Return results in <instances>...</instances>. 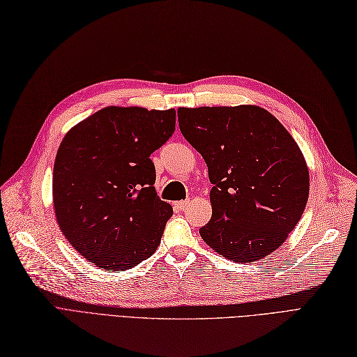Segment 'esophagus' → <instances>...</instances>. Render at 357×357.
<instances>
[{
    "instance_id": "1",
    "label": "esophagus",
    "mask_w": 357,
    "mask_h": 357,
    "mask_svg": "<svg viewBox=\"0 0 357 357\" xmlns=\"http://www.w3.org/2000/svg\"><path fill=\"white\" fill-rule=\"evenodd\" d=\"M190 200H179V202H175L174 203V206H175V209H178V211H185L188 206H190Z\"/></svg>"
}]
</instances>
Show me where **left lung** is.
<instances>
[{
	"label": "left lung",
	"instance_id": "8db88e82",
	"mask_svg": "<svg viewBox=\"0 0 357 357\" xmlns=\"http://www.w3.org/2000/svg\"><path fill=\"white\" fill-rule=\"evenodd\" d=\"M178 120L213 183L212 218L200 228L206 245L234 262L279 249L310 191L305 158L291 133L257 105L179 108Z\"/></svg>",
	"mask_w": 357,
	"mask_h": 357
}]
</instances>
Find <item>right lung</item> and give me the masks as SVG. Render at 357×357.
Instances as JSON below:
<instances>
[{"label":"right lung","instance_id":"right-lung-1","mask_svg":"<svg viewBox=\"0 0 357 357\" xmlns=\"http://www.w3.org/2000/svg\"><path fill=\"white\" fill-rule=\"evenodd\" d=\"M176 111L107 107L65 135L53 169V208L79 255L124 271L151 257L174 213L155 192L151 155L175 132Z\"/></svg>","mask_w":357,"mask_h":357}]
</instances>
